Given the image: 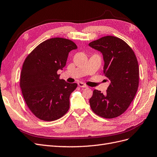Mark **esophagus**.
Listing matches in <instances>:
<instances>
[{
    "instance_id": "esophagus-1",
    "label": "esophagus",
    "mask_w": 157,
    "mask_h": 157,
    "mask_svg": "<svg viewBox=\"0 0 157 157\" xmlns=\"http://www.w3.org/2000/svg\"><path fill=\"white\" fill-rule=\"evenodd\" d=\"M78 86L80 87H83V88H87V86H86V85H85V84H84L83 83H82V82H79V83H78Z\"/></svg>"
}]
</instances>
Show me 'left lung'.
Wrapping results in <instances>:
<instances>
[{"instance_id":"left-lung-1","label":"left lung","mask_w":157,"mask_h":157,"mask_svg":"<svg viewBox=\"0 0 157 157\" xmlns=\"http://www.w3.org/2000/svg\"><path fill=\"white\" fill-rule=\"evenodd\" d=\"M89 46L102 53L103 72L110 81L106 93L93 91L91 108L102 118L118 117L128 109L137 91L139 66L135 53L126 42L114 36L101 37Z\"/></svg>"}]
</instances>
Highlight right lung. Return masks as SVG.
I'll list each match as a JSON object with an SVG mask.
<instances>
[{
	"label": "right lung",
	"instance_id": "obj_1",
	"mask_svg": "<svg viewBox=\"0 0 157 157\" xmlns=\"http://www.w3.org/2000/svg\"><path fill=\"white\" fill-rule=\"evenodd\" d=\"M69 39L52 38L39 44L25 59L20 76L22 95L36 117L53 121L70 108V96L77 83L60 79L57 74L66 66L69 52L77 48Z\"/></svg>",
	"mask_w": 157,
	"mask_h": 157
}]
</instances>
